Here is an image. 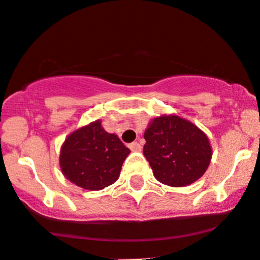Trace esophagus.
<instances>
[{"mask_svg":"<svg viewBox=\"0 0 260 260\" xmlns=\"http://www.w3.org/2000/svg\"><path fill=\"white\" fill-rule=\"evenodd\" d=\"M128 147H129V149L132 150V152H139V150L142 149V145L139 144L138 142H133V143H131Z\"/></svg>","mask_w":260,"mask_h":260,"instance_id":"34e87169","label":"esophagus"}]
</instances>
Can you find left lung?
<instances>
[{"label":"left lung","instance_id":"1","mask_svg":"<svg viewBox=\"0 0 260 260\" xmlns=\"http://www.w3.org/2000/svg\"><path fill=\"white\" fill-rule=\"evenodd\" d=\"M143 154L158 181L186 186L204 175L212 149L206 135L179 116L154 118L144 133Z\"/></svg>","mask_w":260,"mask_h":260}]
</instances>
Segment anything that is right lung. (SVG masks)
Here are the masks:
<instances>
[{"label": "right lung", "mask_w": 260, "mask_h": 260, "mask_svg": "<svg viewBox=\"0 0 260 260\" xmlns=\"http://www.w3.org/2000/svg\"><path fill=\"white\" fill-rule=\"evenodd\" d=\"M129 149L101 122L85 125L65 139L60 150V168L68 180L86 190H102L119 176Z\"/></svg>", "instance_id": "add662e5"}]
</instances>
